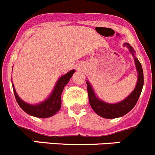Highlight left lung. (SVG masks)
<instances>
[{
	"instance_id": "1",
	"label": "left lung",
	"mask_w": 155,
	"mask_h": 155,
	"mask_svg": "<svg viewBox=\"0 0 155 155\" xmlns=\"http://www.w3.org/2000/svg\"><path fill=\"white\" fill-rule=\"evenodd\" d=\"M124 46L129 48L130 51L134 55V61H135L136 67L138 72V81H137L135 89L126 99H124L121 102L115 104H110L104 102L95 96L91 86L89 82H87V94H88V100L91 107L98 115L103 118H115L126 115L135 107L143 90L144 78H143V71L141 64L139 61L138 59L134 56L135 51L132 46L128 43H124Z\"/></svg>"
}]
</instances>
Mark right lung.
<instances>
[{
  "label": "right lung",
  "mask_w": 155,
  "mask_h": 155,
  "mask_svg": "<svg viewBox=\"0 0 155 155\" xmlns=\"http://www.w3.org/2000/svg\"><path fill=\"white\" fill-rule=\"evenodd\" d=\"M74 72V70H70L67 74L61 76L57 82L54 91L50 95V97H48L47 100L43 101L41 104H37V105H31V104L24 102L18 96L15 90V87L12 84L14 95H15V100H16L18 106L26 113L32 115V116L37 117V118H48V117L52 116L61 109L62 91H63L65 85L69 82L70 79L72 77Z\"/></svg>",
  "instance_id": "1"
}]
</instances>
